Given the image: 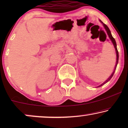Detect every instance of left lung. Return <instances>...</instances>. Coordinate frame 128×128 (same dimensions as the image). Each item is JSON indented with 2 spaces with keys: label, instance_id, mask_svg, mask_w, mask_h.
<instances>
[{
  "label": "left lung",
  "instance_id": "obj_1",
  "mask_svg": "<svg viewBox=\"0 0 128 128\" xmlns=\"http://www.w3.org/2000/svg\"><path fill=\"white\" fill-rule=\"evenodd\" d=\"M100 22H101V23L102 24V25H103V26H104L105 30H106V33H107V34H108V37L110 38V40H111V42H112V44H113L114 46V48H115V52H116V64H115L114 70L113 72L112 73V74H111V76H110L109 77V78H107V79H106V81H105V82H104V83H102V84H101L98 86H97V87H99L102 86L105 84H106V83H107L108 82L110 81V79H111V78H112V77L113 76L114 74V72H115V70H116V68L117 64H118V59H119V54H118V50H117V48H116V41H115V40L114 38H113V36H112V34H111V31H110L109 28H108V27H107V26H106V24H105L104 23H103V22H101V21L100 20Z\"/></svg>",
  "mask_w": 128,
  "mask_h": 128
}]
</instances>
